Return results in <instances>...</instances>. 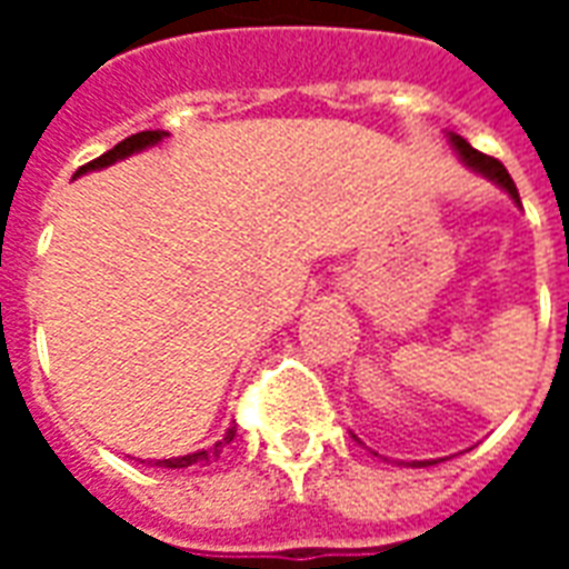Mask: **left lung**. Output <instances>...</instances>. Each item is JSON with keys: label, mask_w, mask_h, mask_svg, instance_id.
Listing matches in <instances>:
<instances>
[{"label": "left lung", "mask_w": 569, "mask_h": 569, "mask_svg": "<svg viewBox=\"0 0 569 569\" xmlns=\"http://www.w3.org/2000/svg\"><path fill=\"white\" fill-rule=\"evenodd\" d=\"M451 142H453V149H457V154L463 158L472 170H478L481 176H488L490 182H497L500 188H506L509 191V198L515 200V203H521V198H518V188H515L512 182V176H509V170L502 167L497 158H490V154H481L478 149H472L469 142L463 140V137H457V133H451ZM411 466H429V460H415Z\"/></svg>", "instance_id": "8db88e82"}]
</instances>
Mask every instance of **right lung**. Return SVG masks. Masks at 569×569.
<instances>
[{"label":"right lung","instance_id":"obj_1","mask_svg":"<svg viewBox=\"0 0 569 569\" xmlns=\"http://www.w3.org/2000/svg\"><path fill=\"white\" fill-rule=\"evenodd\" d=\"M163 137H167L163 130H142V133H133V137H128V140L118 142L116 149H109L106 154H100V158H93V161H88L84 167H79L76 176L91 173V170H103V167L121 161V158H128V154H133V151H142V149H149V146H154V142H161ZM76 176H72V179H76ZM234 436H237V429L231 427L228 432H224V439L216 441V445L207 448V451L186 453V457H170V460H154V466H163V469H186V466H194V463H210V460H219L222 448L224 445H231ZM142 463H146V460H142Z\"/></svg>","mask_w":569,"mask_h":569}]
</instances>
